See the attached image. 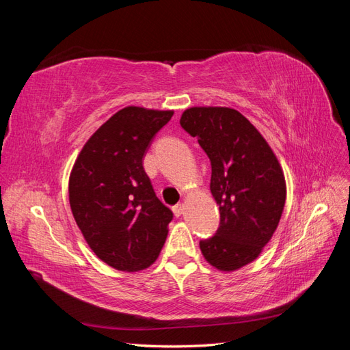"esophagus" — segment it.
<instances>
[{
    "instance_id": "esophagus-1",
    "label": "esophagus",
    "mask_w": 350,
    "mask_h": 350,
    "mask_svg": "<svg viewBox=\"0 0 350 350\" xmlns=\"http://www.w3.org/2000/svg\"><path fill=\"white\" fill-rule=\"evenodd\" d=\"M174 213H175L176 216H181V215L184 213V204L179 203V204L174 206Z\"/></svg>"
}]
</instances>
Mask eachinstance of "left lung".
Segmentation results:
<instances>
[{
    "label": "left lung",
    "instance_id": "1",
    "mask_svg": "<svg viewBox=\"0 0 350 350\" xmlns=\"http://www.w3.org/2000/svg\"><path fill=\"white\" fill-rule=\"evenodd\" d=\"M179 124L210 159V191L220 211L216 235L200 241V250L217 270L235 271L256 260L278 229L286 201L282 166L237 109L194 107Z\"/></svg>",
    "mask_w": 350,
    "mask_h": 350
}]
</instances>
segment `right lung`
Instances as JSON below:
<instances>
[{
    "instance_id": "add662e5",
    "label": "right lung",
    "mask_w": 350,
    "mask_h": 350,
    "mask_svg": "<svg viewBox=\"0 0 350 350\" xmlns=\"http://www.w3.org/2000/svg\"><path fill=\"white\" fill-rule=\"evenodd\" d=\"M174 111L126 107L83 146L68 197L74 220L108 266L139 271L156 261L174 215L154 194L143 157Z\"/></svg>"
}]
</instances>
